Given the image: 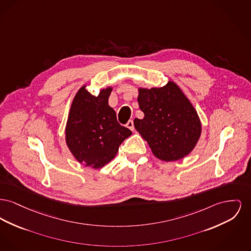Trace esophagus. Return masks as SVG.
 <instances>
[{"label":"esophagus","mask_w":251,"mask_h":251,"mask_svg":"<svg viewBox=\"0 0 251 251\" xmlns=\"http://www.w3.org/2000/svg\"><path fill=\"white\" fill-rule=\"evenodd\" d=\"M126 127L129 128L131 131H133V130H134V126H133V120H129V121L127 122V124H126Z\"/></svg>","instance_id":"34e87169"}]
</instances>
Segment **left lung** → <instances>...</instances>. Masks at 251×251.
<instances>
[{
    "label": "left lung",
    "mask_w": 251,
    "mask_h": 251,
    "mask_svg": "<svg viewBox=\"0 0 251 251\" xmlns=\"http://www.w3.org/2000/svg\"><path fill=\"white\" fill-rule=\"evenodd\" d=\"M137 100L144 118H135L133 124L152 153L163 161L188 155L200 137L201 122L176 84L169 81L162 88H140Z\"/></svg>",
    "instance_id": "1"
}]
</instances>
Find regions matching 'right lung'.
Returning <instances> with one entry per match:
<instances>
[{"mask_svg": "<svg viewBox=\"0 0 251 251\" xmlns=\"http://www.w3.org/2000/svg\"><path fill=\"white\" fill-rule=\"evenodd\" d=\"M112 88L102 89L98 97L82 86L71 105L65 129L67 146L81 164L100 169L118 153L120 144L132 132L118 122L108 104Z\"/></svg>", "mask_w": 251, "mask_h": 251, "instance_id": "right-lung-1", "label": "right lung"}]
</instances>
